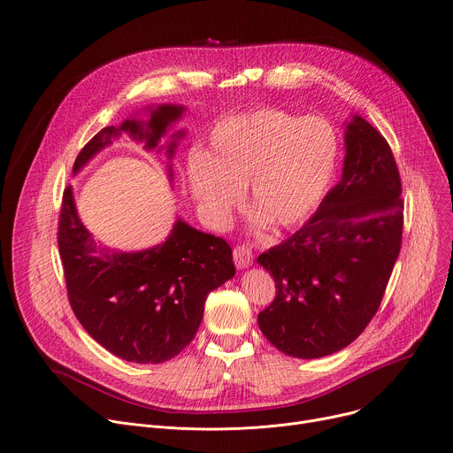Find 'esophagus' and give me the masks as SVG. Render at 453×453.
Wrapping results in <instances>:
<instances>
[{"mask_svg": "<svg viewBox=\"0 0 453 453\" xmlns=\"http://www.w3.org/2000/svg\"><path fill=\"white\" fill-rule=\"evenodd\" d=\"M233 260L236 269H248L253 264V251L248 245H238L233 251Z\"/></svg>", "mask_w": 453, "mask_h": 453, "instance_id": "1", "label": "esophagus"}]
</instances>
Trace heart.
<instances>
[{"label":"heart","instance_id":"b5f03b06","mask_svg":"<svg viewBox=\"0 0 453 453\" xmlns=\"http://www.w3.org/2000/svg\"><path fill=\"white\" fill-rule=\"evenodd\" d=\"M338 160L340 139L331 122L262 108L220 120L205 155L189 157L188 182L215 227L227 224L242 188L250 184L257 222L295 229L319 208Z\"/></svg>","mask_w":453,"mask_h":453}]
</instances>
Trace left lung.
Segmentation results:
<instances>
[{"instance_id":"1","label":"left lung","mask_w":453,"mask_h":453,"mask_svg":"<svg viewBox=\"0 0 453 453\" xmlns=\"http://www.w3.org/2000/svg\"><path fill=\"white\" fill-rule=\"evenodd\" d=\"M401 234L392 150L370 122L352 115L340 182L295 234L257 260L276 283L273 303L258 314L264 336L300 359L350 345L380 309Z\"/></svg>"}]
</instances>
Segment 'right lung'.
Listing matches in <instances>:
<instances>
[{
  "instance_id": "obj_1",
  "label": "right lung",
  "mask_w": 453,
  "mask_h": 453,
  "mask_svg": "<svg viewBox=\"0 0 453 453\" xmlns=\"http://www.w3.org/2000/svg\"><path fill=\"white\" fill-rule=\"evenodd\" d=\"M184 106L148 108L150 120L127 119L120 127L103 128L73 162V175L122 134L160 151V139L177 122ZM175 132L164 146L172 162ZM168 177L173 180L172 164ZM72 311L85 331L106 350L132 363H164L195 338L205 298L234 276L233 251L220 236L202 233L177 220L170 236L137 253L110 251L94 242L81 222L72 186L63 193L58 229Z\"/></svg>"
}]
</instances>
